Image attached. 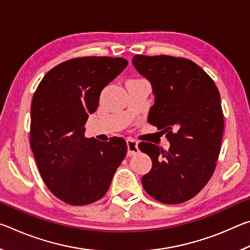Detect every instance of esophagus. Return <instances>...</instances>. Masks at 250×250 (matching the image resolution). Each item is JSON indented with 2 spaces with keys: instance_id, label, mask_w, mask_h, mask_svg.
I'll return each mask as SVG.
<instances>
[{
  "instance_id": "esophagus-1",
  "label": "esophagus",
  "mask_w": 250,
  "mask_h": 250,
  "mask_svg": "<svg viewBox=\"0 0 250 250\" xmlns=\"http://www.w3.org/2000/svg\"><path fill=\"white\" fill-rule=\"evenodd\" d=\"M126 146H128V155L132 156L139 153V147H138V141L134 139H128L126 140Z\"/></svg>"
}]
</instances>
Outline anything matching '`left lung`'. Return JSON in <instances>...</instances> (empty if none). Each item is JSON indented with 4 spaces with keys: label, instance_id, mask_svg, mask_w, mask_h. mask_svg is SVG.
<instances>
[{
    "label": "left lung",
    "instance_id": "obj_1",
    "mask_svg": "<svg viewBox=\"0 0 250 250\" xmlns=\"http://www.w3.org/2000/svg\"><path fill=\"white\" fill-rule=\"evenodd\" d=\"M132 62L151 83L154 95L147 121L163 129L170 142L168 150L139 145L152 160L142 185L156 201L180 204L200 193L216 167L224 131L219 91L189 59L134 55Z\"/></svg>",
    "mask_w": 250,
    "mask_h": 250
}]
</instances>
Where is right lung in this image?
I'll return each mask as SVG.
<instances>
[{"label": "right lung", "instance_id": "right-lung-1", "mask_svg": "<svg viewBox=\"0 0 250 250\" xmlns=\"http://www.w3.org/2000/svg\"><path fill=\"white\" fill-rule=\"evenodd\" d=\"M128 61L79 57L55 66L42 79L31 105V147L41 176L55 196L82 206L100 200L126 154L122 138L84 137L100 92Z\"/></svg>", "mask_w": 250, "mask_h": 250}]
</instances>
